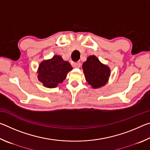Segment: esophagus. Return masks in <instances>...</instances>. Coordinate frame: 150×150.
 Returning <instances> with one entry per match:
<instances>
[{"instance_id":"1","label":"esophagus","mask_w":150,"mask_h":150,"mask_svg":"<svg viewBox=\"0 0 150 150\" xmlns=\"http://www.w3.org/2000/svg\"><path fill=\"white\" fill-rule=\"evenodd\" d=\"M73 67L75 68H79L81 67V63L80 62H76L73 63Z\"/></svg>"}]
</instances>
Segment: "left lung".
<instances>
[{
  "label": "left lung",
  "instance_id": "left-lung-1",
  "mask_svg": "<svg viewBox=\"0 0 150 150\" xmlns=\"http://www.w3.org/2000/svg\"><path fill=\"white\" fill-rule=\"evenodd\" d=\"M83 69L86 81L93 88H100L108 82L110 69L95 55H90L83 63Z\"/></svg>",
  "mask_w": 150,
  "mask_h": 150
}]
</instances>
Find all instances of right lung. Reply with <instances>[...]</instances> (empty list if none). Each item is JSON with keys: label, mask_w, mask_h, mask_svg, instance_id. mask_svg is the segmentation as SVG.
Instances as JSON below:
<instances>
[{"label": "right lung", "mask_w": 150, "mask_h": 150, "mask_svg": "<svg viewBox=\"0 0 150 150\" xmlns=\"http://www.w3.org/2000/svg\"><path fill=\"white\" fill-rule=\"evenodd\" d=\"M68 62L63 61L59 55L40 63L38 69V78L43 85L47 88H55L65 79L68 72L72 70Z\"/></svg>", "instance_id": "obj_1"}]
</instances>
